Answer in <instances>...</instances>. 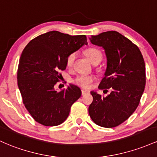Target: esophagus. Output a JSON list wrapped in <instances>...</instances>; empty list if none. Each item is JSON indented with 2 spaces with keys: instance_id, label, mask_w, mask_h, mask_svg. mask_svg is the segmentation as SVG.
I'll return each instance as SVG.
<instances>
[{
  "instance_id": "1",
  "label": "esophagus",
  "mask_w": 157,
  "mask_h": 157,
  "mask_svg": "<svg viewBox=\"0 0 157 157\" xmlns=\"http://www.w3.org/2000/svg\"><path fill=\"white\" fill-rule=\"evenodd\" d=\"M89 91H87V90H85V89H82V90H81L82 95H84V94H87V93H89Z\"/></svg>"
}]
</instances>
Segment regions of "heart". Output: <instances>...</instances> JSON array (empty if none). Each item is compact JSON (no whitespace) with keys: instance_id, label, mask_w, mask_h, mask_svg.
Wrapping results in <instances>:
<instances>
[{"instance_id":"obj_1","label":"heart","mask_w":157,"mask_h":157,"mask_svg":"<svg viewBox=\"0 0 157 157\" xmlns=\"http://www.w3.org/2000/svg\"><path fill=\"white\" fill-rule=\"evenodd\" d=\"M86 56H87V58L90 60L92 63H94L97 60H99V62L101 61V52L97 48H90L89 49H87L85 51ZM76 58V53H71L67 56L66 59V65L68 68H71L73 66L74 63H75V60ZM96 77L94 75H80L77 76V77L74 80V82L78 86L85 88V89H88V88L90 87L91 84L95 80Z\"/></svg>"}]
</instances>
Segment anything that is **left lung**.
<instances>
[{"mask_svg":"<svg viewBox=\"0 0 157 157\" xmlns=\"http://www.w3.org/2000/svg\"><path fill=\"white\" fill-rule=\"evenodd\" d=\"M89 39L104 48L107 59L98 89L111 92L104 98L91 92L93 101L89 113L96 124L112 128L128 119L139 106L145 86V64L139 48L117 31L91 36Z\"/></svg>","mask_w":157,"mask_h":157,"instance_id":"1","label":"left lung"}]
</instances>
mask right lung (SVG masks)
<instances>
[{
    "mask_svg": "<svg viewBox=\"0 0 157 157\" xmlns=\"http://www.w3.org/2000/svg\"><path fill=\"white\" fill-rule=\"evenodd\" d=\"M83 44L85 35L50 31L34 38L21 55L17 80L23 104L34 120L44 126H57L68 118L71 105L81 96L75 85L56 92L54 85L66 68V59Z\"/></svg>",
    "mask_w": 157,
    "mask_h": 157,
    "instance_id": "add662e5",
    "label": "right lung"
}]
</instances>
